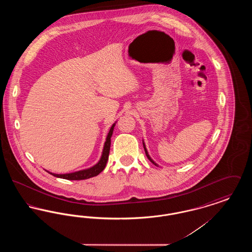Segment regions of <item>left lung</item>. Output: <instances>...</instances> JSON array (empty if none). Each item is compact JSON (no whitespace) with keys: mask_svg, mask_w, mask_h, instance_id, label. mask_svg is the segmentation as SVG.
Returning a JSON list of instances; mask_svg holds the SVG:
<instances>
[{"mask_svg":"<svg viewBox=\"0 0 252 252\" xmlns=\"http://www.w3.org/2000/svg\"><path fill=\"white\" fill-rule=\"evenodd\" d=\"M143 145H144V152H145V155H146V157H147V158L154 164V165H156V166H159L158 163H156L152 158H151V157H150V155L148 154V151H147V149H146V146H145V144H144V141L143 140Z\"/></svg>","mask_w":252,"mask_h":252,"instance_id":"1","label":"left lung"}]
</instances>
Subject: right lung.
<instances>
[{
    "mask_svg": "<svg viewBox=\"0 0 252 252\" xmlns=\"http://www.w3.org/2000/svg\"><path fill=\"white\" fill-rule=\"evenodd\" d=\"M116 123L117 122H115L111 126L108 135H107L106 142L104 144L101 158L98 160V162L95 163L94 166L83 169V170H79V171H75V172H72V173H67V174H55V173L49 172L47 170L46 171L48 172L49 174L53 175L56 178L69 180H87V179H91V178H94V177H96L97 175H99L105 169L106 165H107V162H108V154H109V149H110V139H111V136H112V133L114 130V126H115Z\"/></svg>",
    "mask_w": 252,
    "mask_h": 252,
    "instance_id": "add662e5",
    "label": "right lung"
}]
</instances>
